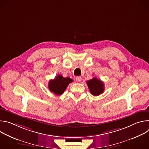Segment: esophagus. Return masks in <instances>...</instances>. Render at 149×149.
<instances>
[{
  "mask_svg": "<svg viewBox=\"0 0 149 149\" xmlns=\"http://www.w3.org/2000/svg\"><path fill=\"white\" fill-rule=\"evenodd\" d=\"M75 80H76L77 82H80L81 81V77H77L75 78Z\"/></svg>",
  "mask_w": 149,
  "mask_h": 149,
  "instance_id": "obj_1",
  "label": "esophagus"
}]
</instances>
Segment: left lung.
<instances>
[{
    "instance_id": "1",
    "label": "left lung",
    "mask_w": 149,
    "mask_h": 149,
    "mask_svg": "<svg viewBox=\"0 0 149 149\" xmlns=\"http://www.w3.org/2000/svg\"><path fill=\"white\" fill-rule=\"evenodd\" d=\"M87 84L91 94L94 96L100 95L104 91L103 82L97 78H93L92 79L87 81Z\"/></svg>"
}]
</instances>
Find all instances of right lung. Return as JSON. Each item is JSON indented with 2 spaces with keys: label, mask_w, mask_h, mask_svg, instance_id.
<instances>
[{
  "label": "right lung",
  "mask_w": 149,
  "mask_h": 149,
  "mask_svg": "<svg viewBox=\"0 0 149 149\" xmlns=\"http://www.w3.org/2000/svg\"><path fill=\"white\" fill-rule=\"evenodd\" d=\"M72 81L73 80L70 78H63L61 75H58L54 79L49 81L48 87L51 92L60 95L66 90L68 84Z\"/></svg>",
  "instance_id": "right-lung-1"
}]
</instances>
